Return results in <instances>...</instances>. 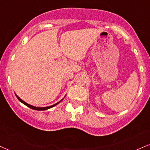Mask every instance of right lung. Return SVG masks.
Returning a JSON list of instances; mask_svg holds the SVG:
<instances>
[{
    "instance_id": "right-lung-1",
    "label": "right lung",
    "mask_w": 150,
    "mask_h": 150,
    "mask_svg": "<svg viewBox=\"0 0 150 150\" xmlns=\"http://www.w3.org/2000/svg\"><path fill=\"white\" fill-rule=\"evenodd\" d=\"M15 95H16V98H18V100H19V101L21 102H22L23 104V105H26L27 106V107H28L29 108H30V109H34V110H37V111H44V110H47V109H50V108H52V107H54V106H56L57 105H58L59 103L61 101H62V100H64V98L62 100H60L59 102H58L57 103H56V104H54V105H51V106H49V107H35V106H33V105H29V104H28L27 102H24L23 100H21V98L18 97V96H17V95L15 93ZM66 97V96H64V98Z\"/></svg>"
}]
</instances>
